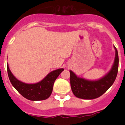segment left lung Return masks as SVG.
Instances as JSON below:
<instances>
[{
	"instance_id": "1",
	"label": "left lung",
	"mask_w": 125,
	"mask_h": 125,
	"mask_svg": "<svg viewBox=\"0 0 125 125\" xmlns=\"http://www.w3.org/2000/svg\"><path fill=\"white\" fill-rule=\"evenodd\" d=\"M114 63L111 71L104 77L98 81H88L77 77L72 71H70L71 86L76 97L83 99H94L102 95L114 83L118 71L119 57L117 49Z\"/></svg>"
}]
</instances>
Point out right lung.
Returning <instances> with one entry per match:
<instances>
[{
	"mask_svg": "<svg viewBox=\"0 0 125 125\" xmlns=\"http://www.w3.org/2000/svg\"><path fill=\"white\" fill-rule=\"evenodd\" d=\"M7 74L9 80L14 88L22 96L28 100L33 101L46 100L51 95L54 83L61 72L64 69H59L50 72L44 79L35 84H26L21 82L11 73L7 65Z\"/></svg>",
	"mask_w": 125,
	"mask_h": 125,
	"instance_id": "obj_1",
	"label": "right lung"
}]
</instances>
